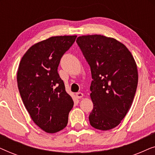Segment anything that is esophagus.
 I'll return each mask as SVG.
<instances>
[{
    "mask_svg": "<svg viewBox=\"0 0 155 155\" xmlns=\"http://www.w3.org/2000/svg\"><path fill=\"white\" fill-rule=\"evenodd\" d=\"M83 94H82V92H77L76 93V97H77V98H78V99H80V98H82V97H83Z\"/></svg>",
    "mask_w": 155,
    "mask_h": 155,
    "instance_id": "esophagus-1",
    "label": "esophagus"
}]
</instances>
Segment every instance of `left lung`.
I'll list each match as a JSON object with an SVG mask.
<instances>
[{
  "label": "left lung",
  "mask_w": 155,
  "mask_h": 155,
  "mask_svg": "<svg viewBox=\"0 0 155 155\" xmlns=\"http://www.w3.org/2000/svg\"><path fill=\"white\" fill-rule=\"evenodd\" d=\"M92 73L89 116L94 128L108 130L120 124L136 92L138 73L135 59L124 44L103 35H84L76 40Z\"/></svg>",
  "instance_id": "1"
}]
</instances>
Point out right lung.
<instances>
[{"label": "right lung", "instance_id": "add662e5", "mask_svg": "<svg viewBox=\"0 0 155 155\" xmlns=\"http://www.w3.org/2000/svg\"><path fill=\"white\" fill-rule=\"evenodd\" d=\"M77 36H56L31 46L21 59L17 81L21 98L40 128L55 133L66 127L73 107L58 73L61 57Z\"/></svg>", "mask_w": 155, "mask_h": 155}]
</instances>
